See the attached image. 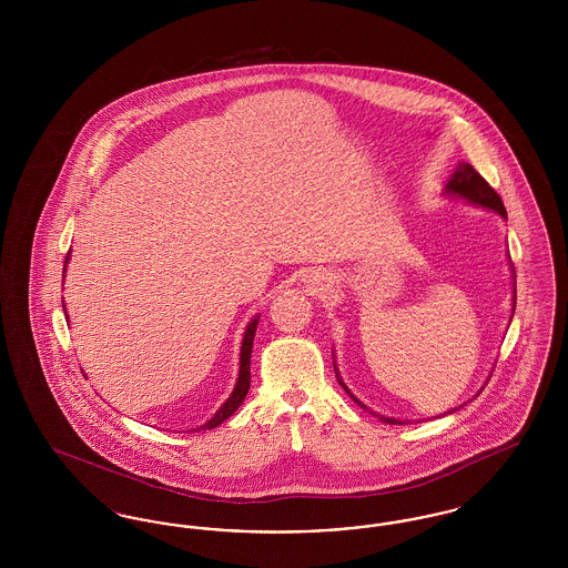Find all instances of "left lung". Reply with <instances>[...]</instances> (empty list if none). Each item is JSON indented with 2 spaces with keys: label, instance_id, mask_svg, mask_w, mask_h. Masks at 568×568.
I'll return each instance as SVG.
<instances>
[{
  "label": "left lung",
  "instance_id": "obj_1",
  "mask_svg": "<svg viewBox=\"0 0 568 568\" xmlns=\"http://www.w3.org/2000/svg\"><path fill=\"white\" fill-rule=\"evenodd\" d=\"M447 191H449V193H458V195L466 197V200L473 202V204H481V206H486V209H491V211H496L498 215L507 216V211H505V204H503L500 195L489 187V183H487L486 179H484L470 163H459L458 168H456V172H454V176H452V181L447 183ZM336 377H338V373H336ZM338 383L347 389V385L341 381V377H338ZM347 394H349L353 400L362 406V408H366L368 413H373L368 406L362 405L349 389H347ZM452 413H454V410H452ZM373 415H377V413H373ZM377 417L381 422H385V424H403V422L392 419V417H383V415H377Z\"/></svg>",
  "mask_w": 568,
  "mask_h": 568
}]
</instances>
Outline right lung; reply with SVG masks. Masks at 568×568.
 <instances>
[{
	"mask_svg": "<svg viewBox=\"0 0 568 568\" xmlns=\"http://www.w3.org/2000/svg\"><path fill=\"white\" fill-rule=\"evenodd\" d=\"M68 257H70V253H68ZM68 257H65V260H68ZM255 329H257V320H253L251 324L246 325L243 347H241V375H239V381H236V387H234L232 396L225 400V405L221 406L204 426H200V428H195V430H211V428H215L219 424H223L239 406L243 405L244 396H246L248 385H251V349H253Z\"/></svg>",
	"mask_w": 568,
	"mask_h": 568,
	"instance_id": "right-lung-1",
	"label": "right lung"
}]
</instances>
